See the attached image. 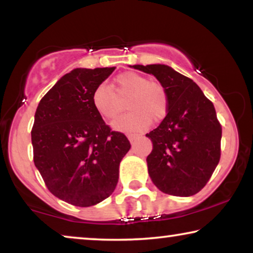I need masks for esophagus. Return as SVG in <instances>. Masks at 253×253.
<instances>
[{
	"instance_id": "34e87169",
	"label": "esophagus",
	"mask_w": 253,
	"mask_h": 253,
	"mask_svg": "<svg viewBox=\"0 0 253 253\" xmlns=\"http://www.w3.org/2000/svg\"><path fill=\"white\" fill-rule=\"evenodd\" d=\"M138 137H139V136H138V134H136V133H129V134H127V139L130 140V143H133V141L136 140Z\"/></svg>"
}]
</instances>
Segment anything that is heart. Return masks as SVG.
Returning <instances> with one entry per match:
<instances>
[{"instance_id": "b5f03b06", "label": "heart", "mask_w": 253, "mask_h": 253, "mask_svg": "<svg viewBox=\"0 0 253 253\" xmlns=\"http://www.w3.org/2000/svg\"><path fill=\"white\" fill-rule=\"evenodd\" d=\"M114 89L115 92L105 83L96 86L92 94V103L103 120L112 121L121 109L117 96L129 95L126 108L130 110L114 121L115 130L123 132L141 130L150 126L152 119L155 122L165 119L168 110V96L160 83L150 82L143 75L127 71L115 78Z\"/></svg>"}]
</instances>
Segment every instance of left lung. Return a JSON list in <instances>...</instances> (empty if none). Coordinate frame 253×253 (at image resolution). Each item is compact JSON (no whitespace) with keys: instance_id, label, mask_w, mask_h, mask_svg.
Instances as JSON below:
<instances>
[{"instance_id":"left-lung-1","label":"left lung","mask_w":253,"mask_h":253,"mask_svg":"<svg viewBox=\"0 0 253 253\" xmlns=\"http://www.w3.org/2000/svg\"><path fill=\"white\" fill-rule=\"evenodd\" d=\"M153 75L168 96L167 115L146 134L153 144L148 174L160 191L178 197L199 192L220 160L222 129L213 103L192 79L165 64L132 65Z\"/></svg>"}]
</instances>
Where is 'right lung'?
Returning a JSON list of instances; mask_svg holds the SVG:
<instances>
[{"label": "right lung", "instance_id": "1", "mask_svg": "<svg viewBox=\"0 0 253 253\" xmlns=\"http://www.w3.org/2000/svg\"><path fill=\"white\" fill-rule=\"evenodd\" d=\"M115 68H77L38 105L32 127L34 165L55 197L88 207L112 195L120 162L131 145L112 131L92 103L96 86Z\"/></svg>", "mask_w": 253, "mask_h": 253}]
</instances>
